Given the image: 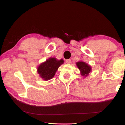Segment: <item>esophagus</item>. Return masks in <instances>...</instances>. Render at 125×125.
<instances>
[{
  "label": "esophagus",
  "mask_w": 125,
  "mask_h": 125,
  "mask_svg": "<svg viewBox=\"0 0 125 125\" xmlns=\"http://www.w3.org/2000/svg\"><path fill=\"white\" fill-rule=\"evenodd\" d=\"M65 62H66L67 63H68V64H70V63H71V60H70V59H68V60H67L66 61H65Z\"/></svg>",
  "instance_id": "esophagus-1"
}]
</instances>
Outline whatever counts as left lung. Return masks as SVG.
I'll return each mask as SVG.
<instances>
[{
  "instance_id": "obj_1",
  "label": "left lung",
  "mask_w": 125,
  "mask_h": 125,
  "mask_svg": "<svg viewBox=\"0 0 125 125\" xmlns=\"http://www.w3.org/2000/svg\"><path fill=\"white\" fill-rule=\"evenodd\" d=\"M76 65L79 70H80L81 75L85 77L87 76L91 70V68L90 65L83 62H77Z\"/></svg>"
}]
</instances>
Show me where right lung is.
Wrapping results in <instances>:
<instances>
[{
	"instance_id": "obj_1",
	"label": "right lung",
	"mask_w": 125,
	"mask_h": 125,
	"mask_svg": "<svg viewBox=\"0 0 125 125\" xmlns=\"http://www.w3.org/2000/svg\"><path fill=\"white\" fill-rule=\"evenodd\" d=\"M63 62L62 59L57 60L55 58H50L38 67V73L44 80H50L54 76L58 67Z\"/></svg>"
}]
</instances>
